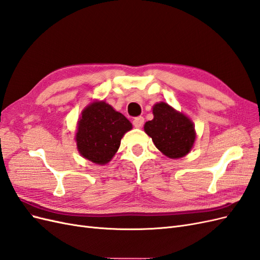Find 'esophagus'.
Masks as SVG:
<instances>
[{
    "instance_id": "esophagus-1",
    "label": "esophagus",
    "mask_w": 260,
    "mask_h": 260,
    "mask_svg": "<svg viewBox=\"0 0 260 260\" xmlns=\"http://www.w3.org/2000/svg\"><path fill=\"white\" fill-rule=\"evenodd\" d=\"M144 123V118L143 117H137L135 118V120H133V125H135L136 128H141Z\"/></svg>"
}]
</instances>
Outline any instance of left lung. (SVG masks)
<instances>
[{
	"label": "left lung",
	"instance_id": "left-lung-1",
	"mask_svg": "<svg viewBox=\"0 0 260 260\" xmlns=\"http://www.w3.org/2000/svg\"><path fill=\"white\" fill-rule=\"evenodd\" d=\"M154 118L145 122L144 131L155 146L171 159L184 157L191 152L196 139L193 121L165 102L153 106Z\"/></svg>",
	"mask_w": 260,
	"mask_h": 260
}]
</instances>
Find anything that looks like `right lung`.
<instances>
[{
  "mask_svg": "<svg viewBox=\"0 0 260 260\" xmlns=\"http://www.w3.org/2000/svg\"><path fill=\"white\" fill-rule=\"evenodd\" d=\"M132 123L105 101H93L78 120L76 142L83 158L98 165L112 160Z\"/></svg>",
  "mask_w": 260,
  "mask_h": 260,
  "instance_id": "right-lung-1",
  "label": "right lung"
}]
</instances>
